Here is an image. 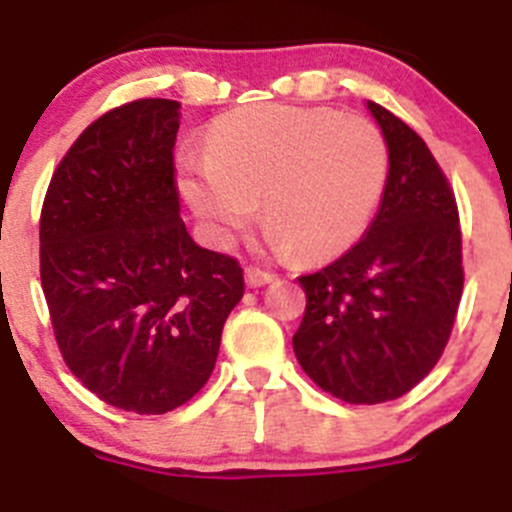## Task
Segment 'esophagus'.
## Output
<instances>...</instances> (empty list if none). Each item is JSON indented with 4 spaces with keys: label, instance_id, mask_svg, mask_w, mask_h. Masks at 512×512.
Masks as SVG:
<instances>
[{
    "label": "esophagus",
    "instance_id": "obj_1",
    "mask_svg": "<svg viewBox=\"0 0 512 512\" xmlns=\"http://www.w3.org/2000/svg\"><path fill=\"white\" fill-rule=\"evenodd\" d=\"M245 280H247V285H250V288H262V285L273 283V275L265 273V270H260V267H247Z\"/></svg>",
    "mask_w": 512,
    "mask_h": 512
}]
</instances>
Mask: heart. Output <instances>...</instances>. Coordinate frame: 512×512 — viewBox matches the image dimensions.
I'll return each mask as SVG.
<instances>
[{
    "mask_svg": "<svg viewBox=\"0 0 512 512\" xmlns=\"http://www.w3.org/2000/svg\"><path fill=\"white\" fill-rule=\"evenodd\" d=\"M380 127L324 107L255 104L216 122L204 158L178 163V191L216 247L255 219L278 250L306 260L349 250L372 222L388 183Z\"/></svg>",
    "mask_w": 512,
    "mask_h": 512,
    "instance_id": "obj_1",
    "label": "heart"
}]
</instances>
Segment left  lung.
<instances>
[{
  "instance_id": "1",
  "label": "left lung",
  "mask_w": 512,
  "mask_h": 512,
  "mask_svg": "<svg viewBox=\"0 0 512 512\" xmlns=\"http://www.w3.org/2000/svg\"><path fill=\"white\" fill-rule=\"evenodd\" d=\"M388 142L380 209L357 245L301 275L306 313L293 352L344 403H385L434 370L462 298V232L454 193L426 142L367 101Z\"/></svg>"
}]
</instances>
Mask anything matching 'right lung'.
<instances>
[{
  "mask_svg": "<svg viewBox=\"0 0 512 512\" xmlns=\"http://www.w3.org/2000/svg\"><path fill=\"white\" fill-rule=\"evenodd\" d=\"M181 104L137 99L89 124L40 214V280L66 365L104 403L160 416L211 377L245 278L181 219Z\"/></svg>",
  "mask_w": 512,
  "mask_h": 512,
  "instance_id": "obj_1",
  "label": "right lung"
}]
</instances>
